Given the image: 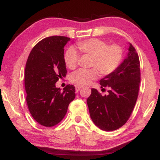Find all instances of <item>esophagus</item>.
Instances as JSON below:
<instances>
[{
	"label": "esophagus",
	"mask_w": 160,
	"mask_h": 160,
	"mask_svg": "<svg viewBox=\"0 0 160 160\" xmlns=\"http://www.w3.org/2000/svg\"><path fill=\"white\" fill-rule=\"evenodd\" d=\"M82 88V86H80V85H75V91H76V92H78V91L80 90V89Z\"/></svg>",
	"instance_id": "1"
}]
</instances>
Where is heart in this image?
Here are the masks:
<instances>
[{
    "label": "heart",
    "instance_id": "1",
    "mask_svg": "<svg viewBox=\"0 0 160 160\" xmlns=\"http://www.w3.org/2000/svg\"><path fill=\"white\" fill-rule=\"evenodd\" d=\"M76 47L82 55L92 56L90 69H80L72 72L70 81L77 85H87L98 78V71L102 76L112 74L117 68L122 59L123 51L118 45L109 46L102 40L88 39L78 42ZM79 55L73 48H70L64 56L66 66L70 69L77 67Z\"/></svg>",
    "mask_w": 160,
    "mask_h": 160
}]
</instances>
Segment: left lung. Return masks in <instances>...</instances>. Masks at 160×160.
<instances>
[{
  "instance_id": "1",
  "label": "left lung",
  "mask_w": 160,
  "mask_h": 160,
  "mask_svg": "<svg viewBox=\"0 0 160 160\" xmlns=\"http://www.w3.org/2000/svg\"><path fill=\"white\" fill-rule=\"evenodd\" d=\"M128 51L127 57L115 71L100 80L102 91L109 89L108 95L102 96L92 88L87 100L92 120L103 131H115L123 126L131 116L138 97V54L131 44Z\"/></svg>"
}]
</instances>
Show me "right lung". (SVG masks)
<instances>
[{"label":"right lung","instance_id":"add662e5","mask_svg":"<svg viewBox=\"0 0 160 160\" xmlns=\"http://www.w3.org/2000/svg\"><path fill=\"white\" fill-rule=\"evenodd\" d=\"M68 41L70 38L63 36L45 38L33 47L26 63L27 104L34 120L46 127L61 122L75 97L72 85H66L63 91L55 85L67 73L63 48Z\"/></svg>","mask_w":160,"mask_h":160}]
</instances>
